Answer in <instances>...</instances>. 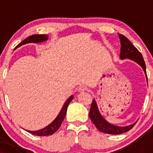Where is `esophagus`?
<instances>
[{"instance_id":"esophagus-1","label":"esophagus","mask_w":153,"mask_h":153,"mask_svg":"<svg viewBox=\"0 0 153 153\" xmlns=\"http://www.w3.org/2000/svg\"><path fill=\"white\" fill-rule=\"evenodd\" d=\"M87 90V87L86 86H80L78 88V91L79 92H84Z\"/></svg>"}]
</instances>
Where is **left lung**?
<instances>
[{
	"label": "left lung",
	"mask_w": 153,
	"mask_h": 153,
	"mask_svg": "<svg viewBox=\"0 0 153 153\" xmlns=\"http://www.w3.org/2000/svg\"><path fill=\"white\" fill-rule=\"evenodd\" d=\"M119 36H120V43H121V50H120V59H122V60L129 59V60H133L139 65H140L145 72L147 79L146 63L143 60V55H142L141 53L136 49V47L125 36L122 34H119ZM89 115H90V120L93 123V124L96 126L97 129L100 132H104V133H108V134H122L123 132L130 130L136 124V123H135L131 124V125L127 126H117L113 125V124L108 123L102 117V115L99 111L95 100H93V102H92Z\"/></svg>",
	"instance_id": "8db88e82"
}]
</instances>
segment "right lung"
<instances>
[{
  "label": "right lung",
  "instance_id": "add662e5",
  "mask_svg": "<svg viewBox=\"0 0 153 153\" xmlns=\"http://www.w3.org/2000/svg\"><path fill=\"white\" fill-rule=\"evenodd\" d=\"M47 39H48V37H47V35L46 34H33L32 35V36H28L27 38H26L25 40H23L21 43H20V44L17 45V47L23 45V44H29V43H35V44H36V43H41V42L47 40ZM73 99H74V96H71V97H69L68 100H67L65 102V103L63 104V108L61 109L60 113L58 114L56 118L55 119L50 125L46 126L44 129H40V130L27 131L28 132H30V133H31V134L39 136H51V135L53 134L54 132H56V131L58 130V129L60 128V125L62 124L63 120H64L65 117H66V113H67L68 105L70 104V102L72 101Z\"/></svg>",
  "mask_w": 153,
  "mask_h": 153
}]
</instances>
